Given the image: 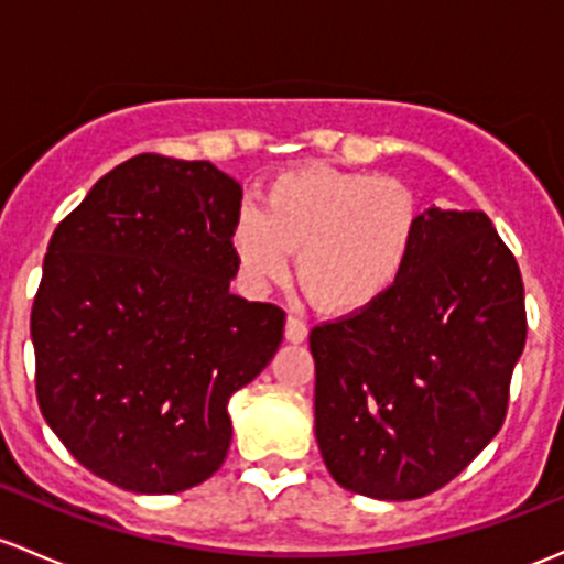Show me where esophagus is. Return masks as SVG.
Returning <instances> with one entry per match:
<instances>
[{
	"instance_id": "34e87169",
	"label": "esophagus",
	"mask_w": 564,
	"mask_h": 564,
	"mask_svg": "<svg viewBox=\"0 0 564 564\" xmlns=\"http://www.w3.org/2000/svg\"><path fill=\"white\" fill-rule=\"evenodd\" d=\"M305 337H307V324L302 322L300 316H294V313H292V316L286 318V340L289 343H302Z\"/></svg>"
}]
</instances>
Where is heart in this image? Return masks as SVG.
<instances>
[{
    "instance_id": "obj_1",
    "label": "heart",
    "mask_w": 564,
    "mask_h": 564,
    "mask_svg": "<svg viewBox=\"0 0 564 564\" xmlns=\"http://www.w3.org/2000/svg\"><path fill=\"white\" fill-rule=\"evenodd\" d=\"M422 240L416 194L372 173L307 164L267 183L262 210L242 205L232 251L248 289L262 292L289 275L329 316H354L387 300L405 278Z\"/></svg>"
}]
</instances>
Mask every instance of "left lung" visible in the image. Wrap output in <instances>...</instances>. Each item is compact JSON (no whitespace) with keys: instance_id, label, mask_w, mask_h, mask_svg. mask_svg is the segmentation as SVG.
Wrapping results in <instances>:
<instances>
[{"instance_id":"1","label":"left lung","mask_w":564,"mask_h":564,"mask_svg":"<svg viewBox=\"0 0 564 564\" xmlns=\"http://www.w3.org/2000/svg\"><path fill=\"white\" fill-rule=\"evenodd\" d=\"M524 340V283L489 216L430 207L394 292L311 329L332 478L376 500L446 486L506 422Z\"/></svg>"}]
</instances>
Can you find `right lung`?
<instances>
[{"label":"right lung","instance_id":"obj_1","mask_svg":"<svg viewBox=\"0 0 564 564\" xmlns=\"http://www.w3.org/2000/svg\"><path fill=\"white\" fill-rule=\"evenodd\" d=\"M242 188L210 162L140 153L47 242L32 305L47 426L86 470L140 495L207 481L227 402L275 357L286 313L229 292Z\"/></svg>","mask_w":564,"mask_h":564}]
</instances>
